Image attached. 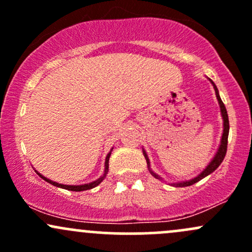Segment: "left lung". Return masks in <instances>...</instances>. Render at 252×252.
I'll return each instance as SVG.
<instances>
[{
    "label": "left lung",
    "mask_w": 252,
    "mask_h": 252,
    "mask_svg": "<svg viewBox=\"0 0 252 252\" xmlns=\"http://www.w3.org/2000/svg\"><path fill=\"white\" fill-rule=\"evenodd\" d=\"M210 83L213 84L214 86V90H215V94H216V98H218L219 101V104H220V109H221V115H222V120H223V133H222V137H221V143H220V147H219L218 151H216L215 156H214L212 161L209 162V164H208L207 167H205L204 169H203V172L201 174H198L197 177H194L193 179H190V180H186V181H179V183H174L172 184L173 186H177V188H185V186H190V185H193L194 183H197V181L202 180L203 178H205L207 175L212 174V173L218 168L219 166L221 164V162L223 161L224 158V155H226V151H227V140H228V132H229V121H228V115H227V110H226V107H224L223 102L221 101L220 98V94H219V90L218 88H216V85L214 84V82L212 79H209ZM143 154H144V158L147 159V163H148V168L150 170L151 174L154 175V177L156 178V179H162V178H159V175L156 174V173H154L153 170L150 168V161H149V158L147 155V153H145L144 150H143Z\"/></svg>",
    "instance_id": "obj_1"
}]
</instances>
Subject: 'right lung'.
Listing matches in <instances>:
<instances>
[{
    "label": "right lung",
    "instance_id": "obj_1",
    "mask_svg": "<svg viewBox=\"0 0 252 252\" xmlns=\"http://www.w3.org/2000/svg\"><path fill=\"white\" fill-rule=\"evenodd\" d=\"M110 154H112V150L109 151V154H108L107 155V158H105V163H104V173H103V175H102L101 178H98V179L97 180H94V181H93V183H89V184H84V185H63V184H59V183H55V181H53V180H50V179H48V178H45V177H43L42 174H40V173H38L37 172V174L39 175L40 178H42L43 180H45L47 181V183H49V184H51V185H54V186H56V188H61V189H64V190H69V191H75V192H78V191H85V190H90V189H94V188H96L97 185H99V184L102 183V181H103V179L105 177H107V173H108V168H109V164H108V162H109V158H110Z\"/></svg>",
    "mask_w": 252,
    "mask_h": 252
}]
</instances>
